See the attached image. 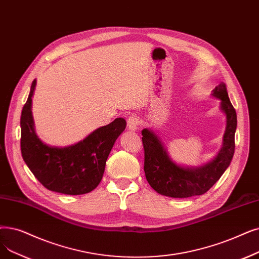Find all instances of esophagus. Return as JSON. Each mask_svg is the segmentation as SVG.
<instances>
[{
    "label": "esophagus",
    "mask_w": 259,
    "mask_h": 259,
    "mask_svg": "<svg viewBox=\"0 0 259 259\" xmlns=\"http://www.w3.org/2000/svg\"><path fill=\"white\" fill-rule=\"evenodd\" d=\"M127 125H128V129L131 131H136L140 125V119L138 116H129L128 120H127Z\"/></svg>",
    "instance_id": "34e87169"
}]
</instances>
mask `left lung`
<instances>
[{
	"mask_svg": "<svg viewBox=\"0 0 259 259\" xmlns=\"http://www.w3.org/2000/svg\"><path fill=\"white\" fill-rule=\"evenodd\" d=\"M211 96L220 99V110L226 114L227 126L222 147L213 159L199 167H186L176 163L157 134L148 128L142 130L145 151L144 171L149 185L160 195L188 198L205 194L227 170L235 151L237 115L230 102L223 82L212 90Z\"/></svg>",
	"mask_w": 259,
	"mask_h": 259,
	"instance_id": "left-lung-1",
	"label": "left lung"
}]
</instances>
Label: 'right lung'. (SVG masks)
<instances>
[{
  "instance_id": "add662e5",
  "label": "right lung",
  "mask_w": 259,
  "mask_h": 259,
  "mask_svg": "<svg viewBox=\"0 0 259 259\" xmlns=\"http://www.w3.org/2000/svg\"><path fill=\"white\" fill-rule=\"evenodd\" d=\"M36 83L35 79L20 120L21 152L24 162L38 181L52 192L64 195L92 192L102 181L109 153L125 130L126 120L118 117L67 147L49 146L35 131L31 98Z\"/></svg>"
}]
</instances>
